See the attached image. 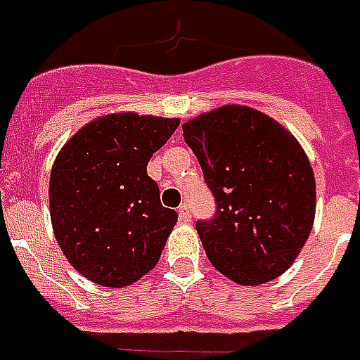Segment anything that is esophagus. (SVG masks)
I'll return each mask as SVG.
<instances>
[{
	"instance_id": "esophagus-1",
	"label": "esophagus",
	"mask_w": 360,
	"mask_h": 360,
	"mask_svg": "<svg viewBox=\"0 0 360 360\" xmlns=\"http://www.w3.org/2000/svg\"><path fill=\"white\" fill-rule=\"evenodd\" d=\"M191 207H188V204H181L179 206V219L183 221V223H188L191 221Z\"/></svg>"
}]
</instances>
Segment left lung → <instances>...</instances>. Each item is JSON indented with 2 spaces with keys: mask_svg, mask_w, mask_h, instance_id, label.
<instances>
[{
  "mask_svg": "<svg viewBox=\"0 0 360 360\" xmlns=\"http://www.w3.org/2000/svg\"><path fill=\"white\" fill-rule=\"evenodd\" d=\"M215 200L196 221L207 259L238 284L281 276L315 219V175L300 143L248 106L227 105L183 126Z\"/></svg>",
  "mask_w": 360,
  "mask_h": 360,
  "instance_id": "left-lung-1",
  "label": "left lung"
}]
</instances>
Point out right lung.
<instances>
[{
	"label": "right lung",
	"instance_id": "obj_1",
	"mask_svg": "<svg viewBox=\"0 0 360 360\" xmlns=\"http://www.w3.org/2000/svg\"><path fill=\"white\" fill-rule=\"evenodd\" d=\"M179 120L110 114L82 127L58 153L49 181L58 246L78 273L124 288L158 263L177 221L146 166Z\"/></svg>",
	"mask_w": 360,
	"mask_h": 360
}]
</instances>
